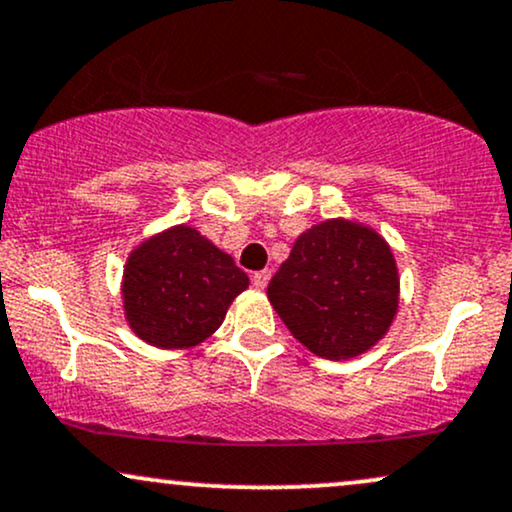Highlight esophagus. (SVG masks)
Listing matches in <instances>:
<instances>
[{
    "instance_id": "esophagus-1",
    "label": "esophagus",
    "mask_w": 512,
    "mask_h": 512,
    "mask_svg": "<svg viewBox=\"0 0 512 512\" xmlns=\"http://www.w3.org/2000/svg\"><path fill=\"white\" fill-rule=\"evenodd\" d=\"M269 279H272V272H269V269H262V272L252 274V286L260 288V291H262V288H267Z\"/></svg>"
}]
</instances>
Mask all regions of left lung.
I'll list each match as a JSON object with an SVG mask.
<instances>
[{
	"mask_svg": "<svg viewBox=\"0 0 512 512\" xmlns=\"http://www.w3.org/2000/svg\"><path fill=\"white\" fill-rule=\"evenodd\" d=\"M398 267L384 238L348 219L300 233L269 281L288 331L326 360H348L384 338L398 312Z\"/></svg>",
	"mask_w": 512,
	"mask_h": 512,
	"instance_id": "8db88e82",
	"label": "left lung"
}]
</instances>
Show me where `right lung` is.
I'll return each mask as SVG.
<instances>
[{"instance_id": "1", "label": "right lung", "mask_w": 512, "mask_h": 512, "mask_svg": "<svg viewBox=\"0 0 512 512\" xmlns=\"http://www.w3.org/2000/svg\"><path fill=\"white\" fill-rule=\"evenodd\" d=\"M248 274L193 226L140 243L123 267V312L133 334L157 348H193L224 322Z\"/></svg>"}]
</instances>
